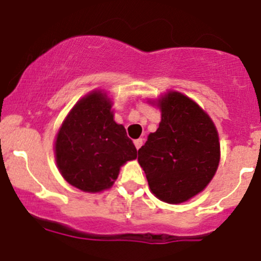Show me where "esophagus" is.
Here are the masks:
<instances>
[{"instance_id":"34e87169","label":"esophagus","mask_w":261,"mask_h":261,"mask_svg":"<svg viewBox=\"0 0 261 261\" xmlns=\"http://www.w3.org/2000/svg\"><path fill=\"white\" fill-rule=\"evenodd\" d=\"M134 144H135V147L136 149H140L141 145H143V139H136L135 141H134Z\"/></svg>"}]
</instances>
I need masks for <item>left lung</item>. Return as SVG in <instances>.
Returning a JSON list of instances; mask_svg holds the SVG:
<instances>
[{
    "label": "left lung",
    "mask_w": 261,
    "mask_h": 261,
    "mask_svg": "<svg viewBox=\"0 0 261 261\" xmlns=\"http://www.w3.org/2000/svg\"><path fill=\"white\" fill-rule=\"evenodd\" d=\"M162 121L139 149L150 191L180 203L206 188L217 170L220 143L208 115L192 99L170 92L159 102Z\"/></svg>",
    "instance_id": "obj_1"
}]
</instances>
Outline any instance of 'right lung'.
Masks as SVG:
<instances>
[{"instance_id": "1", "label": "right lung", "mask_w": 261, "mask_h": 261, "mask_svg": "<svg viewBox=\"0 0 261 261\" xmlns=\"http://www.w3.org/2000/svg\"><path fill=\"white\" fill-rule=\"evenodd\" d=\"M64 179L84 192L110 188L118 170L138 150L125 127L114 121L111 102L101 92L82 98L63 122L55 141Z\"/></svg>"}]
</instances>
